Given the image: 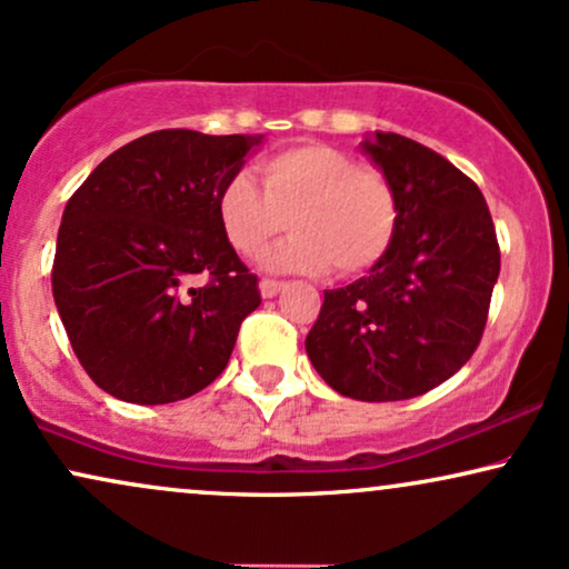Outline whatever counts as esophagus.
I'll return each mask as SVG.
<instances>
[{"label": "esophagus", "instance_id": "obj_1", "mask_svg": "<svg viewBox=\"0 0 569 569\" xmlns=\"http://www.w3.org/2000/svg\"><path fill=\"white\" fill-rule=\"evenodd\" d=\"M284 282H279V279H261V296L263 298H273L279 290H282Z\"/></svg>", "mask_w": 569, "mask_h": 569}]
</instances>
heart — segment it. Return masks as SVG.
I'll list each match as a JSON object with an SVG mask.
<instances>
[{
    "mask_svg": "<svg viewBox=\"0 0 569 569\" xmlns=\"http://www.w3.org/2000/svg\"><path fill=\"white\" fill-rule=\"evenodd\" d=\"M263 192L244 171L223 179L216 216L242 258H258L290 227L296 234L266 258L277 271L359 277L388 256L401 229L390 177L329 144H298L258 160Z\"/></svg>",
    "mask_w": 569,
    "mask_h": 569,
    "instance_id": "b5f03b06",
    "label": "heart"
}]
</instances>
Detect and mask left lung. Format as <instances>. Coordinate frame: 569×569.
I'll return each mask as SVG.
<instances>
[{"instance_id": "left-lung-1", "label": "left lung", "mask_w": 569, "mask_h": 569, "mask_svg": "<svg viewBox=\"0 0 569 569\" xmlns=\"http://www.w3.org/2000/svg\"><path fill=\"white\" fill-rule=\"evenodd\" d=\"M363 150L398 189L401 229L367 277L325 292L306 350L340 396L406 401L478 350L501 250L480 187L443 156L392 131Z\"/></svg>"}]
</instances>
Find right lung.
Wrapping results in <instances>:
<instances>
[{"mask_svg":"<svg viewBox=\"0 0 569 569\" xmlns=\"http://www.w3.org/2000/svg\"><path fill=\"white\" fill-rule=\"evenodd\" d=\"M258 142L152 131L70 194L52 292L76 359L110 396L173 403L227 369L261 290L223 237L216 198ZM198 276L207 282L194 288Z\"/></svg>","mask_w":569,"mask_h":569,"instance_id":"1","label":"right lung"}]
</instances>
